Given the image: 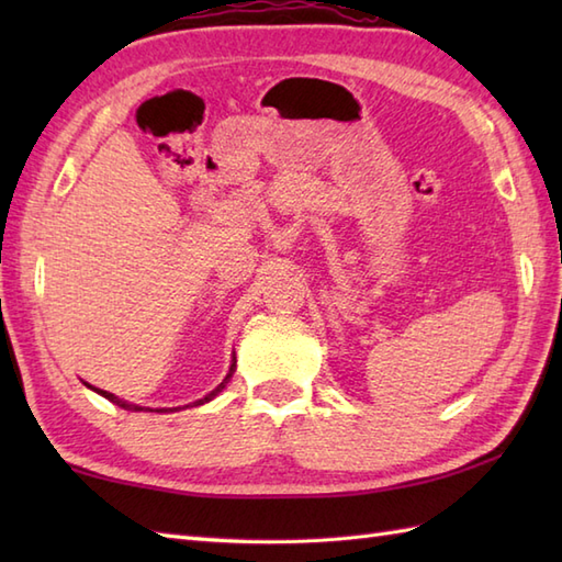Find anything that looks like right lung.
Instances as JSON below:
<instances>
[{"label":"right lung","mask_w":562,"mask_h":562,"mask_svg":"<svg viewBox=\"0 0 562 562\" xmlns=\"http://www.w3.org/2000/svg\"><path fill=\"white\" fill-rule=\"evenodd\" d=\"M234 372H236V357H232V364H229V372H226V376L222 379V384L217 386V389H212L205 398H200V401H195V405H202V403H210L214 396H217V393H222V389L229 384L232 381V376H234ZM83 384H87V381H83ZM87 389H91V391H97L99 396H103V398H109L111 403H115V405H121V408H125V411H133V413H139V411H154V413H169V411H176V408H145V405H137V403H127V401H123V398H117L115 393H109V391H103V389H97V386H91V384H87Z\"/></svg>","instance_id":"right-lung-1"}]
</instances>
